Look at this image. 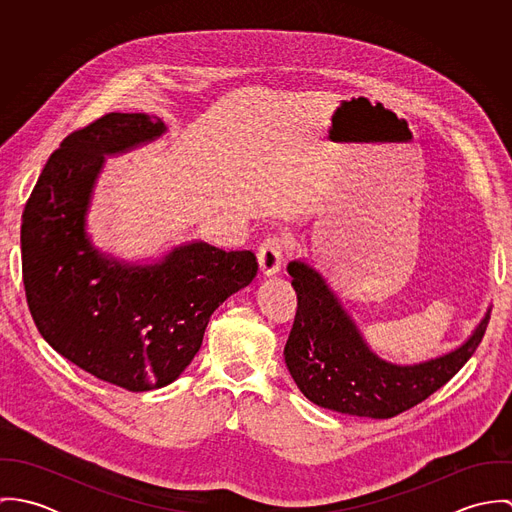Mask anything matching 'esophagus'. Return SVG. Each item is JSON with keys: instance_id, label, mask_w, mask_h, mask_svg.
I'll return each mask as SVG.
<instances>
[{"instance_id": "34e87169", "label": "esophagus", "mask_w": 512, "mask_h": 512, "mask_svg": "<svg viewBox=\"0 0 512 512\" xmlns=\"http://www.w3.org/2000/svg\"><path fill=\"white\" fill-rule=\"evenodd\" d=\"M288 252V240L284 236L272 234L268 238H264V242L260 244L258 250V264H260V272L264 276H274L280 272L284 256Z\"/></svg>"}]
</instances>
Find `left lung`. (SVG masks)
Returning a JSON list of instances; mask_svg holds the SVG:
<instances>
[{
    "label": "left lung",
    "mask_w": 512,
    "mask_h": 512,
    "mask_svg": "<svg viewBox=\"0 0 512 512\" xmlns=\"http://www.w3.org/2000/svg\"><path fill=\"white\" fill-rule=\"evenodd\" d=\"M297 313L284 349L286 365L305 398L341 414L386 420L424 402L453 378L479 347L491 311L465 345L414 366L390 365L366 347L325 280L307 264L288 266Z\"/></svg>",
    "instance_id": "8db88e82"
}]
</instances>
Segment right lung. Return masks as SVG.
I'll use <instances>...</instances> for the list:
<instances>
[{"instance_id": "right-lung-1", "label": "right lung", "mask_w": 512, "mask_h": 512, "mask_svg": "<svg viewBox=\"0 0 512 512\" xmlns=\"http://www.w3.org/2000/svg\"><path fill=\"white\" fill-rule=\"evenodd\" d=\"M163 132L155 116L110 112L69 134L21 219L23 286L39 333L74 365L132 392L173 382L201 349L215 309L258 272L252 250L205 242L155 266H122L92 248L84 215L104 155Z\"/></svg>"}]
</instances>
